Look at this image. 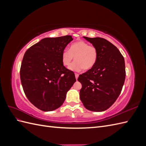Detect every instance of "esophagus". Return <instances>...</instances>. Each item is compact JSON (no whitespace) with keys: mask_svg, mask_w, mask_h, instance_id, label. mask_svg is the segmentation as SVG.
<instances>
[{"mask_svg":"<svg viewBox=\"0 0 146 146\" xmlns=\"http://www.w3.org/2000/svg\"><path fill=\"white\" fill-rule=\"evenodd\" d=\"M75 76H76V80H77V78H78V74H77V73H76V74H75Z\"/></svg>","mask_w":146,"mask_h":146,"instance_id":"34e87169","label":"esophagus"}]
</instances>
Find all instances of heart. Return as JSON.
Masks as SVG:
<instances>
[{"label":"heart","mask_w":146,"mask_h":146,"mask_svg":"<svg viewBox=\"0 0 146 146\" xmlns=\"http://www.w3.org/2000/svg\"><path fill=\"white\" fill-rule=\"evenodd\" d=\"M98 50L96 46L90 45L85 41H78L70 46L69 50L65 48L61 54V61L68 67L74 58L76 61L70 66L72 71L80 72L84 68L90 70L94 67L98 58Z\"/></svg>","instance_id":"b5f03b06"}]
</instances>
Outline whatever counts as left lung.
Instances as JSON below:
<instances>
[{
	"label": "left lung",
	"mask_w": 146,
	"mask_h": 146,
	"mask_svg": "<svg viewBox=\"0 0 146 146\" xmlns=\"http://www.w3.org/2000/svg\"><path fill=\"white\" fill-rule=\"evenodd\" d=\"M98 50V61L92 69L79 76L82 84L80 98L87 110L103 111L115 102L125 78L123 56L107 39L83 36Z\"/></svg>",
	"instance_id": "left-lung-1"
}]
</instances>
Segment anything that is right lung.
Returning <instances> with one entry per match:
<instances>
[{"instance_id":"right-lung-1","label":"right lung","mask_w":146,"mask_h":146,"mask_svg":"<svg viewBox=\"0 0 146 146\" xmlns=\"http://www.w3.org/2000/svg\"><path fill=\"white\" fill-rule=\"evenodd\" d=\"M72 40L70 35L44 38L24 55L20 69L22 86L29 100L42 111L61 107L76 82L74 73L61 61L63 50Z\"/></svg>"}]
</instances>
